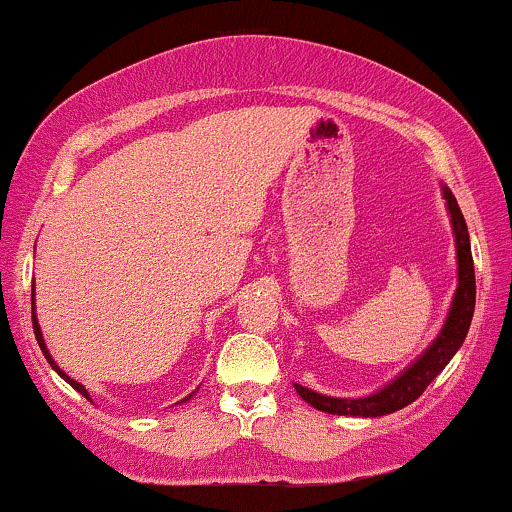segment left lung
I'll return each instance as SVG.
<instances>
[{"label": "left lung", "instance_id": "1", "mask_svg": "<svg viewBox=\"0 0 512 512\" xmlns=\"http://www.w3.org/2000/svg\"><path fill=\"white\" fill-rule=\"evenodd\" d=\"M443 197L450 211V223L452 233H455V248H457V291L452 296L450 313L445 317L443 330L433 344L416 358L411 366L399 373L390 385H385L383 390L373 392L368 397H356V399H344V397H327L320 392L308 390L303 385H293L296 392L301 395L310 407L327 411V414L337 416H385L392 411H399L407 404L414 402L424 395V390L433 383V378L448 366V361L457 354L464 337H467L469 325H472L474 315V301H477V284H474V260H472V248H469V231L467 223L460 207H457V199L448 187L443 185Z\"/></svg>", "mask_w": 512, "mask_h": 512}]
</instances>
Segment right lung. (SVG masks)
Returning <instances> with one entry per match:
<instances>
[{
  "mask_svg": "<svg viewBox=\"0 0 512 512\" xmlns=\"http://www.w3.org/2000/svg\"><path fill=\"white\" fill-rule=\"evenodd\" d=\"M31 305H33V332H35V339H38V346H40V351H43V356H45V358H48V363H50V366H52V368H55V370H57V373H60V378H64V380H67V383H69V385H72V387H74V390H76V392H79V395H84L86 399H91V395H88V392H86V387H84V385H81V383H76V380H72V378H69V375H67V373H64V370H60V366H57V363H55V361H52V356H50L48 346H45L43 332H40V325H38V317H35V289H33V296H31ZM192 395H195V392H192ZM192 395H187L185 399H182V402H187V399H190Z\"/></svg>",
  "mask_w": 512,
  "mask_h": 512,
  "instance_id": "1",
  "label": "right lung"
}]
</instances>
